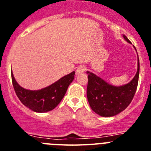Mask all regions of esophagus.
I'll return each instance as SVG.
<instances>
[{"mask_svg":"<svg viewBox=\"0 0 151 151\" xmlns=\"http://www.w3.org/2000/svg\"><path fill=\"white\" fill-rule=\"evenodd\" d=\"M85 71V67L83 66V65H81L78 68L76 69V74L77 75H79V74H83Z\"/></svg>","mask_w":151,"mask_h":151,"instance_id":"1","label":"esophagus"}]
</instances>
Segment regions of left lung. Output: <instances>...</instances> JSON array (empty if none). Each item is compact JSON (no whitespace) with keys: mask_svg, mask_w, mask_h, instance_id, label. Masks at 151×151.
<instances>
[{"mask_svg":"<svg viewBox=\"0 0 151 151\" xmlns=\"http://www.w3.org/2000/svg\"><path fill=\"white\" fill-rule=\"evenodd\" d=\"M123 37L128 42H131L124 35ZM139 70L140 63L137 56V70L134 77L127 84L119 86H112L96 74L86 72L88 74L86 96L92 110L103 117H111L125 109L135 94Z\"/></svg>","mask_w":151,"mask_h":151,"instance_id":"1","label":"left lung"}]
</instances>
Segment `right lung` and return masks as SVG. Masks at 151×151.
Instances as JSON below:
<instances>
[{
  "label": "right lung",
  "instance_id": "1",
  "mask_svg": "<svg viewBox=\"0 0 151 151\" xmlns=\"http://www.w3.org/2000/svg\"><path fill=\"white\" fill-rule=\"evenodd\" d=\"M75 72L61 77L50 86L38 90L23 88L16 81L11 73L12 83L15 93L21 103L33 112H46L54 109L65 96L68 86L74 81Z\"/></svg>",
  "mask_w": 151,
  "mask_h": 151
}]
</instances>
